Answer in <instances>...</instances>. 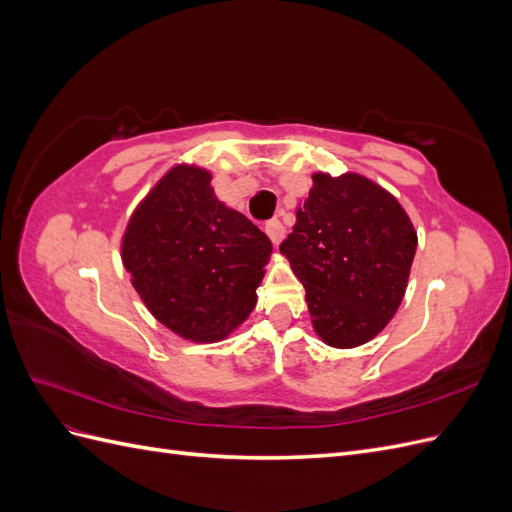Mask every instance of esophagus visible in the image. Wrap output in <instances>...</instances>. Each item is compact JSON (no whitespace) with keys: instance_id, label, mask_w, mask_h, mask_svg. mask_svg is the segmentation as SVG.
<instances>
[{"instance_id":"obj_1","label":"esophagus","mask_w":512,"mask_h":512,"mask_svg":"<svg viewBox=\"0 0 512 512\" xmlns=\"http://www.w3.org/2000/svg\"><path fill=\"white\" fill-rule=\"evenodd\" d=\"M265 232L269 235V239H271L273 245H280L282 239H284L286 228H284V224H282L280 220H271V222L265 226Z\"/></svg>"}]
</instances>
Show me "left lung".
I'll use <instances>...</instances> for the list:
<instances>
[{
  "label": "left lung",
  "instance_id": "obj_1",
  "mask_svg": "<svg viewBox=\"0 0 512 512\" xmlns=\"http://www.w3.org/2000/svg\"><path fill=\"white\" fill-rule=\"evenodd\" d=\"M280 252L307 290L322 342L354 348L376 337L404 299L416 232L389 192L361 175L316 173Z\"/></svg>",
  "mask_w": 512,
  "mask_h": 512
}]
</instances>
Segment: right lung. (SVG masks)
<instances>
[{"instance_id":"obj_1","label":"right lung","mask_w":512,"mask_h":512,"mask_svg":"<svg viewBox=\"0 0 512 512\" xmlns=\"http://www.w3.org/2000/svg\"><path fill=\"white\" fill-rule=\"evenodd\" d=\"M271 250L265 232L215 198L207 170L175 166L134 211L121 258L164 327L218 342L250 316Z\"/></svg>"}]
</instances>
